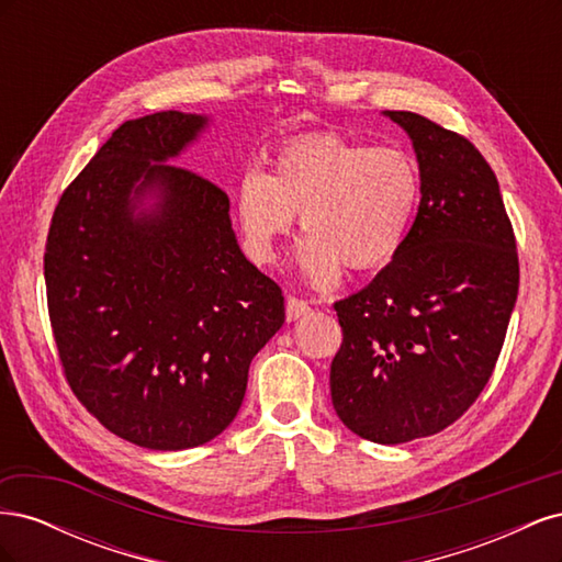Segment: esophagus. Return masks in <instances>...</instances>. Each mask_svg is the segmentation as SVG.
<instances>
[{
	"mask_svg": "<svg viewBox=\"0 0 562 562\" xmlns=\"http://www.w3.org/2000/svg\"><path fill=\"white\" fill-rule=\"evenodd\" d=\"M312 312V307H310V302L307 300H302V297H288V302H285V318L288 321H295V318H300V316H304V314H310Z\"/></svg>",
	"mask_w": 562,
	"mask_h": 562,
	"instance_id": "obj_1",
	"label": "esophagus"
}]
</instances>
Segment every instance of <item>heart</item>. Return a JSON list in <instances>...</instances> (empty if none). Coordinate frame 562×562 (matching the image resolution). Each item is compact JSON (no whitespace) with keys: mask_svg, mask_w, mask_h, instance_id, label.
Wrapping results in <instances>:
<instances>
[{"mask_svg":"<svg viewBox=\"0 0 562 562\" xmlns=\"http://www.w3.org/2000/svg\"><path fill=\"white\" fill-rule=\"evenodd\" d=\"M422 199V168L401 147H370L337 133L285 143L271 171H246L236 187V220L250 260L271 265L293 229L310 236L300 267L314 285H330L339 269L372 271L401 252Z\"/></svg>","mask_w":562,"mask_h":562,"instance_id":"heart-1","label":"heart"}]
</instances>
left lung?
Returning a JSON list of instances; mask_svg holds the SVG:
<instances>
[{"mask_svg": "<svg viewBox=\"0 0 562 562\" xmlns=\"http://www.w3.org/2000/svg\"><path fill=\"white\" fill-rule=\"evenodd\" d=\"M386 114L413 138L422 199L396 258L333 304L342 345L330 396L349 431L396 446L448 429L481 396L520 267L497 176L475 145L422 114Z\"/></svg>", "mask_w": 562, "mask_h": 562, "instance_id": "1", "label": "left lung"}]
</instances>
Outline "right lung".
<instances>
[{"instance_id": "1", "label": "right lung", "mask_w": 562, "mask_h": 562, "mask_svg": "<svg viewBox=\"0 0 562 562\" xmlns=\"http://www.w3.org/2000/svg\"><path fill=\"white\" fill-rule=\"evenodd\" d=\"M203 124L166 110L119 126L65 187L46 236L63 375L105 429L149 450L196 448L223 434L252 356L285 321L279 283L236 244L227 194L161 164ZM155 183L160 213L135 221L130 192Z\"/></svg>"}]
</instances>
